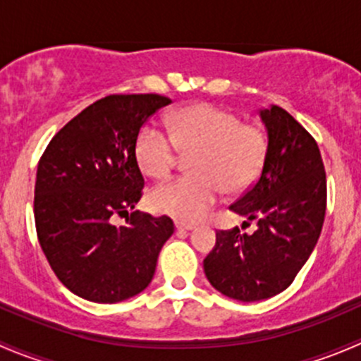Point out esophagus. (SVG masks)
<instances>
[{"label":"esophagus","instance_id":"esophagus-1","mask_svg":"<svg viewBox=\"0 0 361 361\" xmlns=\"http://www.w3.org/2000/svg\"><path fill=\"white\" fill-rule=\"evenodd\" d=\"M174 227H176V231H185V232H190L195 228L192 224H183V221H176V224H174Z\"/></svg>","mask_w":361,"mask_h":361}]
</instances>
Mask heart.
Segmentation results:
<instances>
[{
	"label": "heart",
	"mask_w": 361,
	"mask_h": 361,
	"mask_svg": "<svg viewBox=\"0 0 361 361\" xmlns=\"http://www.w3.org/2000/svg\"><path fill=\"white\" fill-rule=\"evenodd\" d=\"M169 134L154 123L140 130L134 155L141 173L162 180L176 164L178 150L191 154L192 174L167 181L150 195L152 209L180 221H197L218 202L221 190L241 194L260 176L267 136L234 111L211 103L190 104L167 116Z\"/></svg>",
	"instance_id": "b5f03b06"
}]
</instances>
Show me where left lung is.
Segmentation results:
<instances>
[{
	"label": "left lung",
	"mask_w": 361,
	"mask_h": 361,
	"mask_svg": "<svg viewBox=\"0 0 361 361\" xmlns=\"http://www.w3.org/2000/svg\"><path fill=\"white\" fill-rule=\"evenodd\" d=\"M260 118L267 157L257 183L231 206L257 221V231H218L204 258L211 286L241 302L265 300L292 285L318 243L326 209L325 167L314 137L279 106L260 110Z\"/></svg>",
	"instance_id": "1"
}]
</instances>
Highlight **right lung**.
Wrapping results in <instances>:
<instances>
[{"mask_svg": "<svg viewBox=\"0 0 361 361\" xmlns=\"http://www.w3.org/2000/svg\"><path fill=\"white\" fill-rule=\"evenodd\" d=\"M171 103L159 94H113L69 120L38 162L35 221L59 281L78 297L115 304L141 293L155 274L167 216L129 210L143 174L134 145L143 123ZM116 216L126 224L114 225Z\"/></svg>", "mask_w": 361, "mask_h": 361, "instance_id": "obj_1", "label": "right lung"}]
</instances>
